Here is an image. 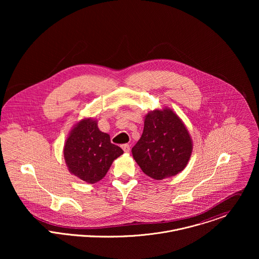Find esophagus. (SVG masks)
Here are the masks:
<instances>
[{
	"mask_svg": "<svg viewBox=\"0 0 259 259\" xmlns=\"http://www.w3.org/2000/svg\"><path fill=\"white\" fill-rule=\"evenodd\" d=\"M121 148H122L125 152H128V151H130V149H131V147H130V145L124 144V145H122V146H121Z\"/></svg>",
	"mask_w": 259,
	"mask_h": 259,
	"instance_id": "1",
	"label": "esophagus"
}]
</instances>
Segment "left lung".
<instances>
[{
	"label": "left lung",
	"instance_id": "obj_1",
	"mask_svg": "<svg viewBox=\"0 0 259 259\" xmlns=\"http://www.w3.org/2000/svg\"><path fill=\"white\" fill-rule=\"evenodd\" d=\"M191 150V140L185 124L167 109L148 113L144 133L132 149L142 170L157 181L181 172L188 162Z\"/></svg>",
	"mask_w": 259,
	"mask_h": 259
}]
</instances>
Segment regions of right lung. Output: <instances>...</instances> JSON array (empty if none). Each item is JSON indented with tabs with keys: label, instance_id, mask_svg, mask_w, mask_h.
<instances>
[{
	"label": "right lung",
	"instance_id": "obj_1",
	"mask_svg": "<svg viewBox=\"0 0 259 259\" xmlns=\"http://www.w3.org/2000/svg\"><path fill=\"white\" fill-rule=\"evenodd\" d=\"M123 153L102 133L96 120L82 119L68 138L64 156L72 174L88 184H96L108 172L112 161Z\"/></svg>",
	"mask_w": 259,
	"mask_h": 259
}]
</instances>
